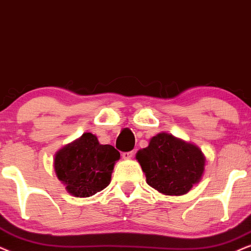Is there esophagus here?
I'll return each mask as SVG.
<instances>
[{"label": "esophagus", "instance_id": "esophagus-1", "mask_svg": "<svg viewBox=\"0 0 251 251\" xmlns=\"http://www.w3.org/2000/svg\"><path fill=\"white\" fill-rule=\"evenodd\" d=\"M133 155H134V153L133 151H125V153H123V158L124 160H131V158L133 157Z\"/></svg>", "mask_w": 251, "mask_h": 251}]
</instances>
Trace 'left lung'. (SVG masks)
Segmentation results:
<instances>
[{"instance_id":"1","label":"left lung","mask_w":251,"mask_h":251,"mask_svg":"<svg viewBox=\"0 0 251 251\" xmlns=\"http://www.w3.org/2000/svg\"><path fill=\"white\" fill-rule=\"evenodd\" d=\"M135 157L148 185L167 196L189 192L201 180L206 161L201 148L168 133L153 136Z\"/></svg>"}]
</instances>
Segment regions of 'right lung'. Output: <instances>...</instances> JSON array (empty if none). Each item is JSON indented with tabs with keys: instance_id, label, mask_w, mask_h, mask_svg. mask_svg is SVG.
<instances>
[{
	"instance_id": "right-lung-1",
	"label": "right lung",
	"mask_w": 251,
	"mask_h": 251,
	"mask_svg": "<svg viewBox=\"0 0 251 251\" xmlns=\"http://www.w3.org/2000/svg\"><path fill=\"white\" fill-rule=\"evenodd\" d=\"M119 157L120 153L115 147L100 145L96 135L83 133L77 140L56 151L54 170L71 195L84 198L109 185Z\"/></svg>"
}]
</instances>
